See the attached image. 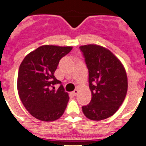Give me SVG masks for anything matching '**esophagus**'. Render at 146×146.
Returning a JSON list of instances; mask_svg holds the SVG:
<instances>
[{
	"mask_svg": "<svg viewBox=\"0 0 146 146\" xmlns=\"http://www.w3.org/2000/svg\"><path fill=\"white\" fill-rule=\"evenodd\" d=\"M78 93H79V89H74V91L73 92V95H74V96H76V95H77Z\"/></svg>",
	"mask_w": 146,
	"mask_h": 146,
	"instance_id": "34e87169",
	"label": "esophagus"
}]
</instances>
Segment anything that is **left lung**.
I'll return each instance as SVG.
<instances>
[{"instance_id":"obj_1","label":"left lung","mask_w":146,"mask_h":146,"mask_svg":"<svg viewBox=\"0 0 146 146\" xmlns=\"http://www.w3.org/2000/svg\"><path fill=\"white\" fill-rule=\"evenodd\" d=\"M89 70L92 99L82 107L87 118L102 120L122 104L127 92V76L120 61L108 49L96 44L80 46Z\"/></svg>"}]
</instances>
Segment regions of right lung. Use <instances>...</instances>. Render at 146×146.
Returning <instances> with one entry per match:
<instances>
[{"instance_id": "right-lung-1", "label": "right lung", "mask_w": 146, "mask_h": 146, "mask_svg": "<svg viewBox=\"0 0 146 146\" xmlns=\"http://www.w3.org/2000/svg\"><path fill=\"white\" fill-rule=\"evenodd\" d=\"M72 48L43 45L29 53L20 64L18 93L24 107L34 117L42 121H54L63 115L69 96L54 73L60 60ZM57 84L60 86L55 90Z\"/></svg>"}]
</instances>
